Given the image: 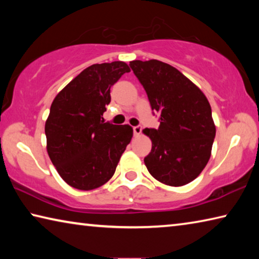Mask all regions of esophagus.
I'll return each mask as SVG.
<instances>
[{
	"mask_svg": "<svg viewBox=\"0 0 259 259\" xmlns=\"http://www.w3.org/2000/svg\"><path fill=\"white\" fill-rule=\"evenodd\" d=\"M142 134V126L137 125V126H134V135L135 136H139Z\"/></svg>",
	"mask_w": 259,
	"mask_h": 259,
	"instance_id": "obj_1",
	"label": "esophagus"
}]
</instances>
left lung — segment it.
<instances>
[{
	"mask_svg": "<svg viewBox=\"0 0 259 259\" xmlns=\"http://www.w3.org/2000/svg\"><path fill=\"white\" fill-rule=\"evenodd\" d=\"M130 67L145 89L160 126L144 129L152 150L144 162L156 181L183 186L199 176L216 136L207 97L190 78L163 61L133 60Z\"/></svg>",
	"mask_w": 259,
	"mask_h": 259,
	"instance_id": "8db88e82",
	"label": "left lung"
}]
</instances>
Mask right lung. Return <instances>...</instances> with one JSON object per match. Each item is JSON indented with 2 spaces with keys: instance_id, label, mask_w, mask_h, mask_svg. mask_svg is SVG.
Wrapping results in <instances>:
<instances>
[{
  "instance_id": "1",
  "label": "right lung",
  "mask_w": 259,
  "mask_h": 259,
  "mask_svg": "<svg viewBox=\"0 0 259 259\" xmlns=\"http://www.w3.org/2000/svg\"><path fill=\"white\" fill-rule=\"evenodd\" d=\"M130 72L123 61L91 65L56 96L46 121L47 151L69 186L90 191L106 184L133 138L130 125L105 122L111 87Z\"/></svg>"
}]
</instances>
